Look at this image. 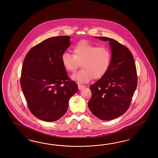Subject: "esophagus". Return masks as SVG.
<instances>
[{
	"mask_svg": "<svg viewBox=\"0 0 158 158\" xmlns=\"http://www.w3.org/2000/svg\"><path fill=\"white\" fill-rule=\"evenodd\" d=\"M77 86H78V89H79V90H81V89H82L83 88L85 87V86L82 85L81 84H78V85H77Z\"/></svg>",
	"mask_w": 158,
	"mask_h": 158,
	"instance_id": "1",
	"label": "esophagus"
}]
</instances>
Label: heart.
I'll return each instance as SVG.
<instances>
[{"mask_svg":"<svg viewBox=\"0 0 158 158\" xmlns=\"http://www.w3.org/2000/svg\"><path fill=\"white\" fill-rule=\"evenodd\" d=\"M73 55L64 52L61 61L65 69L73 72L81 63L82 69L72 75V80L78 83H87L94 77L99 79L107 72L111 61V53L106 47L100 46L81 40L73 48Z\"/></svg>","mask_w":158,"mask_h":158,"instance_id":"b5f03b06","label":"heart"}]
</instances>
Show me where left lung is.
Returning a JSON list of instances; mask_svg holds the SVG:
<instances>
[{"mask_svg":"<svg viewBox=\"0 0 158 158\" xmlns=\"http://www.w3.org/2000/svg\"><path fill=\"white\" fill-rule=\"evenodd\" d=\"M95 38L109 42L112 58L107 72L90 86L92 97L88 106L93 114L100 119H114L128 110L137 87L134 58L127 48L114 39Z\"/></svg>","mask_w":158,"mask_h":158,"instance_id":"obj_1","label":"left lung"}]
</instances>
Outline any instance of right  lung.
Wrapping results in <instances>:
<instances>
[{"instance_id":"obj_1","label":"right lung","mask_w":158,"mask_h":158,"mask_svg":"<svg viewBox=\"0 0 158 158\" xmlns=\"http://www.w3.org/2000/svg\"><path fill=\"white\" fill-rule=\"evenodd\" d=\"M70 44L69 36L50 38L32 48L24 59L21 89L30 111L43 121L60 119L67 112L70 98L78 91L61 61Z\"/></svg>"}]
</instances>
